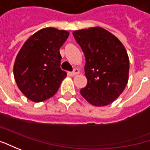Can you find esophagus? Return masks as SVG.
<instances>
[{
    "label": "esophagus",
    "mask_w": 150,
    "mask_h": 150,
    "mask_svg": "<svg viewBox=\"0 0 150 150\" xmlns=\"http://www.w3.org/2000/svg\"><path fill=\"white\" fill-rule=\"evenodd\" d=\"M79 73H80V70H79L78 68H75V69H74V70L72 71V75H78Z\"/></svg>",
    "instance_id": "34e87169"
}]
</instances>
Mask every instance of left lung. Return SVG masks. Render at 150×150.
<instances>
[{
  "label": "left lung",
  "instance_id": "obj_1",
  "mask_svg": "<svg viewBox=\"0 0 150 150\" xmlns=\"http://www.w3.org/2000/svg\"><path fill=\"white\" fill-rule=\"evenodd\" d=\"M73 35L85 57L87 85L81 96L95 106H105L116 100L129 80V61L120 40L99 26L75 30Z\"/></svg>",
  "mask_w": 150,
  "mask_h": 150
}]
</instances>
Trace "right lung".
<instances>
[{
	"label": "right lung",
	"instance_id": "obj_1",
	"mask_svg": "<svg viewBox=\"0 0 150 150\" xmlns=\"http://www.w3.org/2000/svg\"><path fill=\"white\" fill-rule=\"evenodd\" d=\"M69 32L53 27L41 29L29 38L14 64L15 80L29 100L41 102L54 96L66 72L60 69L59 48Z\"/></svg>",
	"mask_w": 150,
	"mask_h": 150
}]
</instances>
